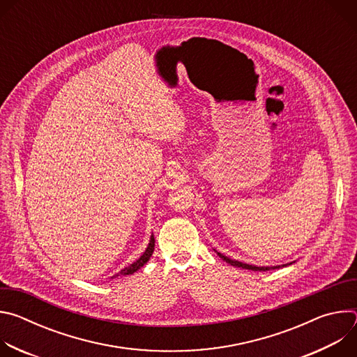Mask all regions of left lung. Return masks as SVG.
<instances>
[{"mask_svg": "<svg viewBox=\"0 0 357 357\" xmlns=\"http://www.w3.org/2000/svg\"><path fill=\"white\" fill-rule=\"evenodd\" d=\"M218 254H219V257H220L222 260H225L226 263H229V264H231V266H234V267H238V268H244V270H252V271H267V270H270V267H256V266L244 264V263H240V261L231 260V259H229V257L223 256V254H220V252H218ZM273 268H278V267H273Z\"/></svg>", "mask_w": 357, "mask_h": 357, "instance_id": "obj_1", "label": "left lung"}]
</instances>
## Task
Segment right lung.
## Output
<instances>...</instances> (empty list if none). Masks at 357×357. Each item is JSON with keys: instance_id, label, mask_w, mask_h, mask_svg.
Masks as SVG:
<instances>
[{"instance_id": "add662e5", "label": "right lung", "mask_w": 357, "mask_h": 357, "mask_svg": "<svg viewBox=\"0 0 357 357\" xmlns=\"http://www.w3.org/2000/svg\"><path fill=\"white\" fill-rule=\"evenodd\" d=\"M154 245H155V238H154V236H151L149 244H148L146 250L144 251L142 256H141L135 263L130 264L128 267H126L124 270H121V271H120L119 274H116L114 277H119V275H130V274H134L137 270H139V268L149 260V257L152 256V252H154ZM114 277H113V278H114Z\"/></svg>"}]
</instances>
